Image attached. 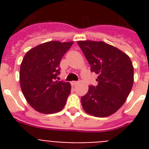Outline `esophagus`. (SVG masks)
Instances as JSON below:
<instances>
[{
    "instance_id": "obj_1",
    "label": "esophagus",
    "mask_w": 149,
    "mask_h": 149,
    "mask_svg": "<svg viewBox=\"0 0 149 149\" xmlns=\"http://www.w3.org/2000/svg\"><path fill=\"white\" fill-rule=\"evenodd\" d=\"M79 84V82L77 81H72L71 82V84H72V86H76L77 84Z\"/></svg>"
}]
</instances>
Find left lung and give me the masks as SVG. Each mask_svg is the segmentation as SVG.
Wrapping results in <instances>:
<instances>
[{"label": "left lung", "mask_w": 149, "mask_h": 149, "mask_svg": "<svg viewBox=\"0 0 149 149\" xmlns=\"http://www.w3.org/2000/svg\"><path fill=\"white\" fill-rule=\"evenodd\" d=\"M78 45L98 75L97 86H90L81 97L84 111L104 118L114 113L126 101L134 83V67L127 54L102 41H78Z\"/></svg>", "instance_id": "obj_1"}]
</instances>
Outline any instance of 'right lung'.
<instances>
[{"label":"right lung","instance_id":"right-lung-1","mask_svg":"<svg viewBox=\"0 0 149 149\" xmlns=\"http://www.w3.org/2000/svg\"><path fill=\"white\" fill-rule=\"evenodd\" d=\"M73 42L50 41L32 48L20 67V86L29 105L42 113L63 110L71 91L70 83L56 80L59 63Z\"/></svg>","mask_w":149,"mask_h":149}]
</instances>
